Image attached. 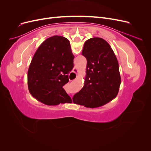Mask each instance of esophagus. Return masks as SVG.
Masks as SVG:
<instances>
[{"instance_id":"1","label":"esophagus","mask_w":151,"mask_h":151,"mask_svg":"<svg viewBox=\"0 0 151 151\" xmlns=\"http://www.w3.org/2000/svg\"><path fill=\"white\" fill-rule=\"evenodd\" d=\"M73 70H74V72L76 73V74H77V72H78V69H77V68H74Z\"/></svg>"}]
</instances>
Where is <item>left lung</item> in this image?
I'll return each mask as SVG.
<instances>
[{
    "instance_id": "1",
    "label": "left lung",
    "mask_w": 151,
    "mask_h": 151,
    "mask_svg": "<svg viewBox=\"0 0 151 151\" xmlns=\"http://www.w3.org/2000/svg\"><path fill=\"white\" fill-rule=\"evenodd\" d=\"M82 55L87 59L83 88L72 98L74 103L87 108L103 106L115 98L121 84L119 65L108 43L92 38L84 45Z\"/></svg>"
}]
</instances>
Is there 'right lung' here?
<instances>
[{"mask_svg":"<svg viewBox=\"0 0 151 151\" xmlns=\"http://www.w3.org/2000/svg\"><path fill=\"white\" fill-rule=\"evenodd\" d=\"M74 56L70 42L61 36H53L40 45L28 72V86L33 96L47 105L72 103L63 86L74 67Z\"/></svg>","mask_w":151,"mask_h":151,"instance_id":"obj_1","label":"right lung"}]
</instances>
